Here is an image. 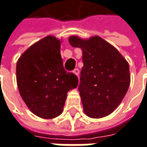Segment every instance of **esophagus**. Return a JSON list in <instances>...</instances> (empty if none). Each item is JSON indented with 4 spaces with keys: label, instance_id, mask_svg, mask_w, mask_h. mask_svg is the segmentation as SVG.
I'll return each mask as SVG.
<instances>
[{
    "label": "esophagus",
    "instance_id": "obj_1",
    "mask_svg": "<svg viewBox=\"0 0 147 147\" xmlns=\"http://www.w3.org/2000/svg\"><path fill=\"white\" fill-rule=\"evenodd\" d=\"M73 73L75 74L76 76H79V73H80V71H79V69H78V68H76V69H75V70L73 71Z\"/></svg>",
    "mask_w": 147,
    "mask_h": 147
}]
</instances>
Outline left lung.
I'll use <instances>...</instances> for the list:
<instances>
[{
	"label": "left lung",
	"mask_w": 147,
	"mask_h": 147,
	"mask_svg": "<svg viewBox=\"0 0 147 147\" xmlns=\"http://www.w3.org/2000/svg\"><path fill=\"white\" fill-rule=\"evenodd\" d=\"M69 43L82 49L83 67L78 90L84 113L94 119L113 113L129 87L130 76L126 60L98 36L89 39L71 36Z\"/></svg>",
	"instance_id": "8db88e82"
}]
</instances>
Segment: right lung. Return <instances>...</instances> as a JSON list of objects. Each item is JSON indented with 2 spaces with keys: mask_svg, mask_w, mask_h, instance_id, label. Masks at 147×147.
<instances>
[{
  "mask_svg": "<svg viewBox=\"0 0 147 147\" xmlns=\"http://www.w3.org/2000/svg\"><path fill=\"white\" fill-rule=\"evenodd\" d=\"M17 83L30 111L48 119L62 113L67 92L77 87L78 78L64 69L60 40L47 36L29 47L18 60Z\"/></svg>",
  "mask_w": 147,
  "mask_h": 147,
  "instance_id": "obj_1",
  "label": "right lung"
}]
</instances>
